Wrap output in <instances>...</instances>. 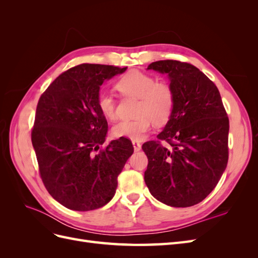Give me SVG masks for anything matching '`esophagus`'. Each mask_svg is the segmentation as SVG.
<instances>
[{
  "label": "esophagus",
  "instance_id": "34e87169",
  "mask_svg": "<svg viewBox=\"0 0 258 258\" xmlns=\"http://www.w3.org/2000/svg\"><path fill=\"white\" fill-rule=\"evenodd\" d=\"M132 145H134V148L136 152L141 151V143L138 142V141H132Z\"/></svg>",
  "mask_w": 258,
  "mask_h": 258
}]
</instances>
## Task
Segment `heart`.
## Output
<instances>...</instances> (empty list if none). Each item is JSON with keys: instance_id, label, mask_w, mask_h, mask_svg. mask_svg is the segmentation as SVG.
Segmentation results:
<instances>
[{"instance_id": "b5f03b06", "label": "heart", "mask_w": 258, "mask_h": 258, "mask_svg": "<svg viewBox=\"0 0 258 258\" xmlns=\"http://www.w3.org/2000/svg\"><path fill=\"white\" fill-rule=\"evenodd\" d=\"M116 88L121 95L139 99L137 115L134 120H120L113 127V135L117 138L141 140L151 130L153 123L162 124L170 118L174 106V93L171 86L165 82H157L154 76L132 70L122 75L116 83ZM100 112L106 118L116 116V101L112 93L100 91L97 99Z\"/></svg>"}]
</instances>
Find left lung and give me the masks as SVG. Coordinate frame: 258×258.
I'll list each match as a JSON object with an SVG mask.
<instances>
[{"label": "left lung", "mask_w": 258, "mask_h": 258, "mask_svg": "<svg viewBox=\"0 0 258 258\" xmlns=\"http://www.w3.org/2000/svg\"><path fill=\"white\" fill-rule=\"evenodd\" d=\"M147 70L167 75L174 106L158 141L142 146L148 158L144 181L162 204L195 206L214 189L227 167L229 120L220 91L199 69L186 62L160 60Z\"/></svg>", "instance_id": "8db88e82"}]
</instances>
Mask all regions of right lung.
Segmentation results:
<instances>
[{
    "mask_svg": "<svg viewBox=\"0 0 258 258\" xmlns=\"http://www.w3.org/2000/svg\"><path fill=\"white\" fill-rule=\"evenodd\" d=\"M127 68L84 63L60 74L38 100L31 140L42 181L51 197L74 211L105 206L134 153L130 140L102 150L107 121L97 99L104 81Z\"/></svg>",
    "mask_w": 258,
    "mask_h": 258,
    "instance_id": "add662e5",
    "label": "right lung"
}]
</instances>
